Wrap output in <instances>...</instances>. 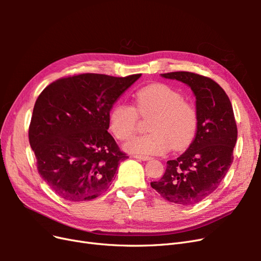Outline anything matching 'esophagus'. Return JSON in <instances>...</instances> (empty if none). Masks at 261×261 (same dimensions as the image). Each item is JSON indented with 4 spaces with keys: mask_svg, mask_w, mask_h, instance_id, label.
<instances>
[{
    "mask_svg": "<svg viewBox=\"0 0 261 261\" xmlns=\"http://www.w3.org/2000/svg\"><path fill=\"white\" fill-rule=\"evenodd\" d=\"M134 158H135V159H138V160H143V161L150 160V156H148V155H140V154H136V155H134Z\"/></svg>",
    "mask_w": 261,
    "mask_h": 261,
    "instance_id": "obj_1",
    "label": "esophagus"
}]
</instances>
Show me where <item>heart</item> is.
<instances>
[{
	"label": "heart",
	"mask_w": 261,
	"mask_h": 261,
	"mask_svg": "<svg viewBox=\"0 0 261 261\" xmlns=\"http://www.w3.org/2000/svg\"><path fill=\"white\" fill-rule=\"evenodd\" d=\"M135 105L116 102L109 113V129L126 140L137 129L139 116H149L147 135L132 138L125 148L130 152L162 154L171 148L183 150L192 144L198 128L196 108L165 84H150L134 93Z\"/></svg>",
	"instance_id": "heart-1"
}]
</instances>
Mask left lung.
<instances>
[{
	"label": "left lung",
	"mask_w": 261,
	"mask_h": 261,
	"mask_svg": "<svg viewBox=\"0 0 261 261\" xmlns=\"http://www.w3.org/2000/svg\"><path fill=\"white\" fill-rule=\"evenodd\" d=\"M161 75L191 87L198 128L189 148L177 159L169 160L163 176L150 185L165 200L191 206L215 192L224 178L233 162L238 126L230 99L211 78L191 72Z\"/></svg>",
	"instance_id": "8db88e82"
}]
</instances>
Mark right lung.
<instances>
[{
    "label": "right lung",
    "instance_id": "1",
    "mask_svg": "<svg viewBox=\"0 0 261 261\" xmlns=\"http://www.w3.org/2000/svg\"><path fill=\"white\" fill-rule=\"evenodd\" d=\"M140 76L80 74L60 78L39 94L29 144L38 173L62 198L91 200L111 185L128 155L108 132L109 113Z\"/></svg>",
    "mask_w": 261,
    "mask_h": 261
}]
</instances>
